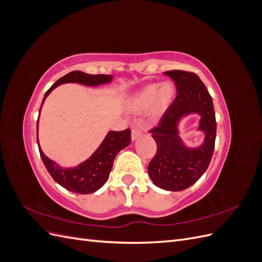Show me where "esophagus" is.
Segmentation results:
<instances>
[{
    "label": "esophagus",
    "instance_id": "1",
    "mask_svg": "<svg viewBox=\"0 0 262 262\" xmlns=\"http://www.w3.org/2000/svg\"><path fill=\"white\" fill-rule=\"evenodd\" d=\"M141 134H142L141 129L133 128L132 131H131V138H132V140H136V139H138L141 136Z\"/></svg>",
    "mask_w": 262,
    "mask_h": 262
}]
</instances>
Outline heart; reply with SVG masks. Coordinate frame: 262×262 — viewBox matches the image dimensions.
I'll return each instance as SVG.
<instances>
[{"label": "heart", "instance_id": "heart-1", "mask_svg": "<svg viewBox=\"0 0 262 262\" xmlns=\"http://www.w3.org/2000/svg\"><path fill=\"white\" fill-rule=\"evenodd\" d=\"M173 93V86L168 82L147 85L133 98L132 109L134 112H143L153 105V110L156 114L163 113L171 102Z\"/></svg>", "mask_w": 262, "mask_h": 262}]
</instances>
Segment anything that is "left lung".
<instances>
[{
    "label": "left lung",
    "instance_id": "8db88e82",
    "mask_svg": "<svg viewBox=\"0 0 262 262\" xmlns=\"http://www.w3.org/2000/svg\"><path fill=\"white\" fill-rule=\"evenodd\" d=\"M165 74L175 82L178 94L157 125L149 130L157 144V150L147 169L157 187L181 191L192 186L209 167L215 146V113L211 95L195 73L172 70L166 71ZM190 112L202 115L200 129L207 134L205 143L193 150L182 146L177 136L179 118Z\"/></svg>",
    "mask_w": 262,
    "mask_h": 262
}]
</instances>
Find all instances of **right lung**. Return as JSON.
Wrapping results in <instances>:
<instances>
[{
  "label": "right lung",
  "mask_w": 262,
  "mask_h": 262,
  "mask_svg": "<svg viewBox=\"0 0 262 262\" xmlns=\"http://www.w3.org/2000/svg\"><path fill=\"white\" fill-rule=\"evenodd\" d=\"M112 80V76L105 74H87L81 71H73L67 75L62 76L55 82L50 89L46 92L45 97L42 99L41 106L46 97L48 96L50 92L55 87L64 84V83H81L84 85H98L102 83H107ZM40 112V109H39ZM37 130H38V120H37ZM131 142V131L130 129H125L123 131H110L105 140L102 141L100 146L96 149L89 160H86L82 164L73 168H61L50 158L47 157L39 147L41 160L46 166L47 170L49 171L51 177L70 191L75 193H93L104 186L107 181L110 170H112L115 157L120 152L122 148L128 146ZM37 143L38 137H37Z\"/></svg>",
  "instance_id": "add662e5"
}]
</instances>
